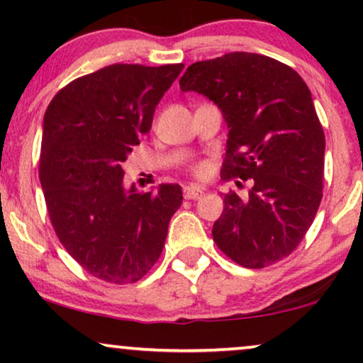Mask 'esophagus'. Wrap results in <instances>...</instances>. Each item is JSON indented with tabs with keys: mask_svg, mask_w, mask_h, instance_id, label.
Returning a JSON list of instances; mask_svg holds the SVG:
<instances>
[{
	"mask_svg": "<svg viewBox=\"0 0 363 363\" xmlns=\"http://www.w3.org/2000/svg\"><path fill=\"white\" fill-rule=\"evenodd\" d=\"M205 190H203L201 186H196V185H188V186H183V196H185V200H196V198H200Z\"/></svg>",
	"mask_w": 363,
	"mask_h": 363,
	"instance_id": "34e87169",
	"label": "esophagus"
}]
</instances>
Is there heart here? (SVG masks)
I'll list each match as a JSON object with an SVG mask.
<instances>
[{"mask_svg": "<svg viewBox=\"0 0 363 363\" xmlns=\"http://www.w3.org/2000/svg\"><path fill=\"white\" fill-rule=\"evenodd\" d=\"M191 173L195 177H206L208 173H210V165H208L206 162H198V163H193L191 165Z\"/></svg>", "mask_w": 363, "mask_h": 363, "instance_id": "obj_1", "label": "heart"}]
</instances>
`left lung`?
Wrapping results in <instances>:
<instances>
[{
    "instance_id": "8db88e82",
    "label": "left lung",
    "mask_w": 363,
    "mask_h": 363,
    "mask_svg": "<svg viewBox=\"0 0 363 363\" xmlns=\"http://www.w3.org/2000/svg\"><path fill=\"white\" fill-rule=\"evenodd\" d=\"M180 87L211 99L230 127L223 180H252L247 201L225 195L213 241L250 269L284 259L314 221L324 186L325 137L307 84L272 57L228 52L191 64Z\"/></svg>"
}]
</instances>
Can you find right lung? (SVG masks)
<instances>
[{
    "instance_id": "1",
    "label": "right lung",
    "mask_w": 363,
    "mask_h": 363,
    "mask_svg": "<svg viewBox=\"0 0 363 363\" xmlns=\"http://www.w3.org/2000/svg\"><path fill=\"white\" fill-rule=\"evenodd\" d=\"M183 64H112L74 79L44 113L39 180L49 220L82 269L111 284L140 281L160 257L182 188H123L122 162L150 132Z\"/></svg>"
}]
</instances>
